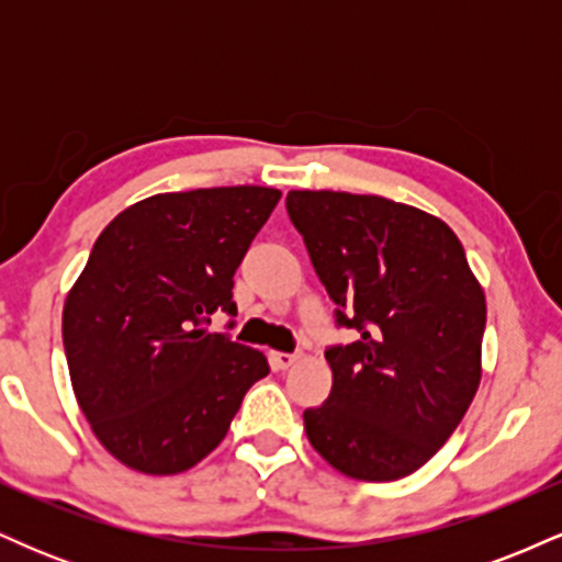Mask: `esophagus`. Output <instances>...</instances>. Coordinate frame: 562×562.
Wrapping results in <instances>:
<instances>
[{
    "mask_svg": "<svg viewBox=\"0 0 562 562\" xmlns=\"http://www.w3.org/2000/svg\"><path fill=\"white\" fill-rule=\"evenodd\" d=\"M269 362H272L274 370H288L299 362V353H285V351H269Z\"/></svg>",
    "mask_w": 562,
    "mask_h": 562,
    "instance_id": "esophagus-1",
    "label": "esophagus"
}]
</instances>
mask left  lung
Returning <instances> with one entry per match:
<instances>
[{"mask_svg":"<svg viewBox=\"0 0 562 562\" xmlns=\"http://www.w3.org/2000/svg\"><path fill=\"white\" fill-rule=\"evenodd\" d=\"M285 205L335 322L357 330L325 351L333 389L303 412L308 441L348 479H404L479 391L486 295L454 232L415 205L333 190H290Z\"/></svg>","mask_w":562,"mask_h":562,"instance_id":"8db88e82","label":"left lung"}]
</instances>
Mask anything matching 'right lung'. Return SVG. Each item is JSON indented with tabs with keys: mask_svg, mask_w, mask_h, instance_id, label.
Wrapping results in <instances>:
<instances>
[{
	"mask_svg": "<svg viewBox=\"0 0 562 562\" xmlns=\"http://www.w3.org/2000/svg\"><path fill=\"white\" fill-rule=\"evenodd\" d=\"M280 198L256 184L160 192L97 237L63 306V346L83 417L126 468L198 465L269 375L261 351L205 325L237 314L232 277Z\"/></svg>",
	"mask_w": 562,
	"mask_h": 562,
	"instance_id": "1",
	"label": "right lung"
}]
</instances>
